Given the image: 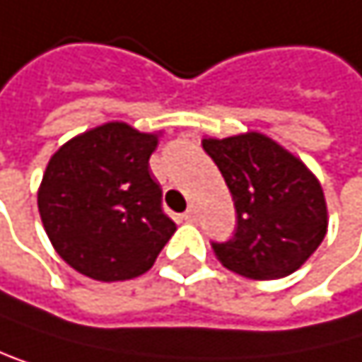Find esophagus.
<instances>
[{
  "label": "esophagus",
  "instance_id": "1",
  "mask_svg": "<svg viewBox=\"0 0 362 362\" xmlns=\"http://www.w3.org/2000/svg\"><path fill=\"white\" fill-rule=\"evenodd\" d=\"M195 219H197V211H195V208L191 206V208H189V211L185 213V221H189V223H193Z\"/></svg>",
  "mask_w": 362,
  "mask_h": 362
}]
</instances>
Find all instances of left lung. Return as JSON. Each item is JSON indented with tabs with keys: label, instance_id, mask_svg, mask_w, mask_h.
<instances>
[{
	"label": "left lung",
	"instance_id": "obj_1",
	"mask_svg": "<svg viewBox=\"0 0 362 362\" xmlns=\"http://www.w3.org/2000/svg\"><path fill=\"white\" fill-rule=\"evenodd\" d=\"M236 208V230L213 243L223 267L252 280L298 272L322 245L328 208L319 180L282 145L260 132L204 139Z\"/></svg>",
	"mask_w": 362,
	"mask_h": 362
}]
</instances>
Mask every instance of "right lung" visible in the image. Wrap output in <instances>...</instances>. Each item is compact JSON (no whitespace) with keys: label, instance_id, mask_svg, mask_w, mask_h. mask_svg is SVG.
Masks as SVG:
<instances>
[{"label":"right lung","instance_id":"right-lung-1","mask_svg":"<svg viewBox=\"0 0 362 362\" xmlns=\"http://www.w3.org/2000/svg\"><path fill=\"white\" fill-rule=\"evenodd\" d=\"M158 134L110 121L66 141L49 158L38 213L58 256L102 282L151 269L175 223L149 173Z\"/></svg>","mask_w":362,"mask_h":362}]
</instances>
